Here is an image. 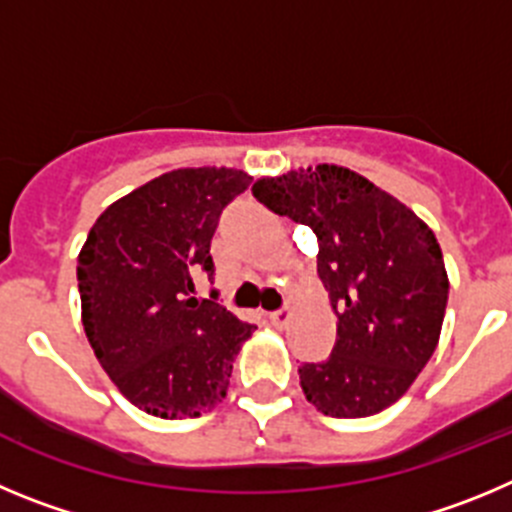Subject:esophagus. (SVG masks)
<instances>
[{
	"mask_svg": "<svg viewBox=\"0 0 512 512\" xmlns=\"http://www.w3.org/2000/svg\"><path fill=\"white\" fill-rule=\"evenodd\" d=\"M290 321V311L288 308H280V311H273L270 313V324L275 326V329H283L285 324Z\"/></svg>",
	"mask_w": 512,
	"mask_h": 512,
	"instance_id": "esophagus-1",
	"label": "esophagus"
}]
</instances>
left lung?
I'll use <instances>...</instances> for the list:
<instances>
[{
  "label": "left lung",
  "instance_id": "obj_1",
  "mask_svg": "<svg viewBox=\"0 0 512 512\" xmlns=\"http://www.w3.org/2000/svg\"><path fill=\"white\" fill-rule=\"evenodd\" d=\"M319 239L316 270L336 313L329 359L298 367L324 416L365 418L403 398L434 354L449 275L421 216L344 165H308L252 186Z\"/></svg>",
  "mask_w": 512,
  "mask_h": 512
}]
</instances>
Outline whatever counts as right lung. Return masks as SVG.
Returning a JSON list of instances; mask_svg holds the SVG:
<instances>
[{"instance_id": "obj_1", "label": "right lung", "mask_w": 512, "mask_h": 512, "mask_svg": "<svg viewBox=\"0 0 512 512\" xmlns=\"http://www.w3.org/2000/svg\"><path fill=\"white\" fill-rule=\"evenodd\" d=\"M237 168H178L101 211L78 252L81 321L119 393L158 418L222 403L255 326L196 298L224 206L250 186ZM214 296V293H211Z\"/></svg>"}]
</instances>
